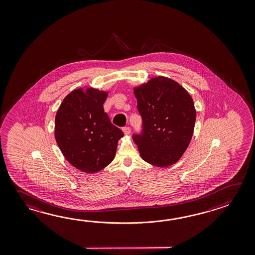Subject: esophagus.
Returning a JSON list of instances; mask_svg holds the SVG:
<instances>
[{
  "instance_id": "obj_1",
  "label": "esophagus",
  "mask_w": 255,
  "mask_h": 255,
  "mask_svg": "<svg viewBox=\"0 0 255 255\" xmlns=\"http://www.w3.org/2000/svg\"><path fill=\"white\" fill-rule=\"evenodd\" d=\"M123 132H124V134L126 135H128L130 134V132H131V129H130V128H128V127H126V128H123Z\"/></svg>"
}]
</instances>
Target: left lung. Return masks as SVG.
Masks as SVG:
<instances>
[{
    "instance_id": "obj_1",
    "label": "left lung",
    "mask_w": 255,
    "mask_h": 255,
    "mask_svg": "<svg viewBox=\"0 0 255 255\" xmlns=\"http://www.w3.org/2000/svg\"><path fill=\"white\" fill-rule=\"evenodd\" d=\"M133 90L143 120V133L133 139L142 159L158 168L178 162L193 135V99L178 82L166 76L152 77Z\"/></svg>"
}]
</instances>
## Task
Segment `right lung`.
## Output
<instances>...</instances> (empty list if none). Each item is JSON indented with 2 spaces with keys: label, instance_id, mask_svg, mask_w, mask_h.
<instances>
[{
  "label": "right lung",
  "instance_id": "right-lung-1",
  "mask_svg": "<svg viewBox=\"0 0 255 255\" xmlns=\"http://www.w3.org/2000/svg\"><path fill=\"white\" fill-rule=\"evenodd\" d=\"M108 91L94 87L69 93L55 116L54 137L73 167L96 173L113 161L123 132L111 124L104 111Z\"/></svg>",
  "mask_w": 255,
  "mask_h": 255
}]
</instances>
